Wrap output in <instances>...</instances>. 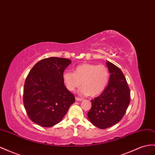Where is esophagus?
Wrapping results in <instances>:
<instances>
[{
  "label": "esophagus",
  "mask_w": 155,
  "mask_h": 155,
  "mask_svg": "<svg viewBox=\"0 0 155 155\" xmlns=\"http://www.w3.org/2000/svg\"><path fill=\"white\" fill-rule=\"evenodd\" d=\"M76 100H77V101H81V100H83V98H79V97H76Z\"/></svg>",
  "instance_id": "1"
}]
</instances>
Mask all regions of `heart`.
<instances>
[{
	"label": "heart",
	"mask_w": 155,
	"mask_h": 155,
	"mask_svg": "<svg viewBox=\"0 0 155 155\" xmlns=\"http://www.w3.org/2000/svg\"><path fill=\"white\" fill-rule=\"evenodd\" d=\"M110 71L103 64H82L76 66L74 72L66 70L62 74V78L66 88L74 91L81 85L79 93L96 97L106 89L110 81Z\"/></svg>",
	"instance_id": "1"
}]
</instances>
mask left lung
<instances>
[{
	"label": "left lung",
	"mask_w": 155,
	"mask_h": 155,
	"mask_svg": "<svg viewBox=\"0 0 155 155\" xmlns=\"http://www.w3.org/2000/svg\"><path fill=\"white\" fill-rule=\"evenodd\" d=\"M110 81L106 89L91 100L92 107L87 116L95 127L100 129L111 127L122 119L130 101V92L122 71L107 61Z\"/></svg>",
	"instance_id": "8db88e82"
}]
</instances>
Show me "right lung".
Returning <instances> with one entry per match:
<instances>
[{
  "label": "right lung",
  "instance_id": "obj_1",
  "mask_svg": "<svg viewBox=\"0 0 155 155\" xmlns=\"http://www.w3.org/2000/svg\"><path fill=\"white\" fill-rule=\"evenodd\" d=\"M71 62L55 57L44 58L29 72L24 85L23 104L32 122L43 127H53L74 103L75 97L66 89L62 78Z\"/></svg>",
  "mask_w": 155,
  "mask_h": 155
}]
</instances>
